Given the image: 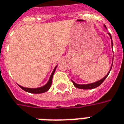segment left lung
<instances>
[{
	"mask_svg": "<svg viewBox=\"0 0 124 124\" xmlns=\"http://www.w3.org/2000/svg\"><path fill=\"white\" fill-rule=\"evenodd\" d=\"M104 27L107 29V27L105 25H104ZM108 34L109 35V37H110V39H111V45H112V48H113V41H112V37H111V34L108 33ZM112 66H113V62H112V64L111 66V69L109 70V71L107 73V75H106V76L103 77L102 79L99 80V81H98L96 82H94V83H88V84H77L75 82H74L73 81H72V82L73 83V85H75V86L77 87V88H79V89H83V90H90V89H94V88H96V87H97L99 85H101V84L102 83V82L104 81L105 79L107 77V76L108 75V74L110 73V71H111V70L112 68Z\"/></svg>",
	"mask_w": 124,
	"mask_h": 124,
	"instance_id": "obj_1",
	"label": "left lung"
}]
</instances>
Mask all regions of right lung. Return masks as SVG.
I'll return each instance as SVG.
<instances>
[{
    "label": "right lung",
    "mask_w": 124,
    "mask_h": 124,
    "mask_svg": "<svg viewBox=\"0 0 124 124\" xmlns=\"http://www.w3.org/2000/svg\"><path fill=\"white\" fill-rule=\"evenodd\" d=\"M58 66V65H57ZM57 66H55L53 72L51 73V76L49 77V79L48 81V82L45 85H44L43 86L39 87H37V88H30V87H24L22 86V85H18L23 90L26 91L27 92H29V93H32V94H42V93H44V92H47L50 87L51 85V83H52V78H53V75L55 73V70L56 68H57Z\"/></svg>",
    "instance_id": "right-lung-1"
}]
</instances>
